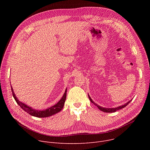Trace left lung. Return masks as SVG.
I'll return each mask as SVG.
<instances>
[{"instance_id": "left-lung-1", "label": "left lung", "mask_w": 150, "mask_h": 150, "mask_svg": "<svg viewBox=\"0 0 150 150\" xmlns=\"http://www.w3.org/2000/svg\"><path fill=\"white\" fill-rule=\"evenodd\" d=\"M88 97H89V99H90V100L91 101V102L92 103H93L95 105H96V106L97 107V108H98L99 110H100L101 111H102V112H105V113H113V112H116V111H117V110H120V109H122L125 108V107L132 100H132H131L130 101L127 102L126 104H123V105H122L117 107V108H103V107H101V106H100V105H98L97 103H94V102L93 101V100L91 98V97H90V96H89V94H88Z\"/></svg>"}]
</instances>
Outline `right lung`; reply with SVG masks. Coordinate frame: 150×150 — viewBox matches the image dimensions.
<instances>
[{"label": "right lung", "mask_w": 150, "mask_h": 150, "mask_svg": "<svg viewBox=\"0 0 150 150\" xmlns=\"http://www.w3.org/2000/svg\"><path fill=\"white\" fill-rule=\"evenodd\" d=\"M11 91L12 92L13 97L15 100L16 101V103L27 113H28V114H30L31 116L37 117H47L51 116L59 112L63 108V106H64V104H65V100L67 98V88H66L65 92V93H64L63 97L59 100V101L58 103H57V104H56L55 105H54L50 107V108H49L46 110H39L34 109L32 108H31V107H29L27 105L25 104L24 103L21 102L20 101H19V100L15 96V94L13 92V88L12 87H11Z\"/></svg>", "instance_id": "obj_1"}]
</instances>
